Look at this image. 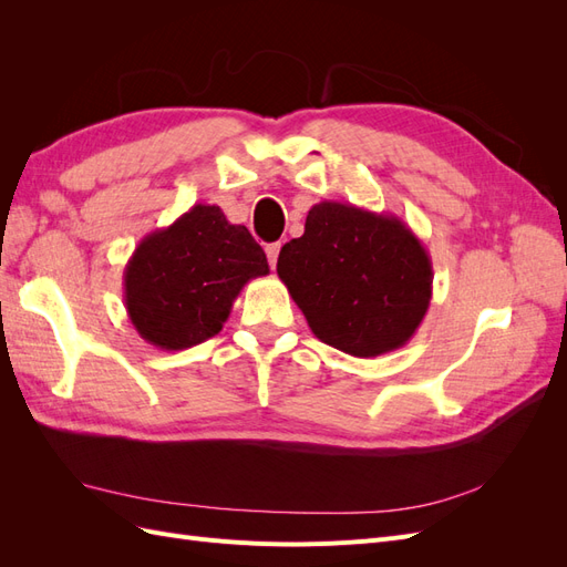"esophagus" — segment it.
I'll list each match as a JSON object with an SVG mask.
<instances>
[{"label": "esophagus", "instance_id": "obj_1", "mask_svg": "<svg viewBox=\"0 0 567 567\" xmlns=\"http://www.w3.org/2000/svg\"><path fill=\"white\" fill-rule=\"evenodd\" d=\"M279 250H281V244H269V246L265 248V252H267V260H269L271 269L277 267V260H279Z\"/></svg>", "mask_w": 567, "mask_h": 567}]
</instances>
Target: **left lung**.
<instances>
[{
    "mask_svg": "<svg viewBox=\"0 0 567 567\" xmlns=\"http://www.w3.org/2000/svg\"><path fill=\"white\" fill-rule=\"evenodd\" d=\"M277 274L321 342L364 359L406 346L433 298V262L416 234L352 203L312 205Z\"/></svg>",
    "mask_w": 567,
    "mask_h": 567,
    "instance_id": "1",
    "label": "left lung"
}]
</instances>
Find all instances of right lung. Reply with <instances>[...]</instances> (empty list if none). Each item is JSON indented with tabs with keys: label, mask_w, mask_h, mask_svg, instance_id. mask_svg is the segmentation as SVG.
<instances>
[{
	"label": "right lung",
	"mask_w": 567,
	"mask_h": 567,
	"mask_svg": "<svg viewBox=\"0 0 567 567\" xmlns=\"http://www.w3.org/2000/svg\"><path fill=\"white\" fill-rule=\"evenodd\" d=\"M267 274L250 231L198 203L132 252L123 274L127 317L151 346L194 348L221 331L244 286Z\"/></svg>",
	"instance_id": "add662e5"
}]
</instances>
